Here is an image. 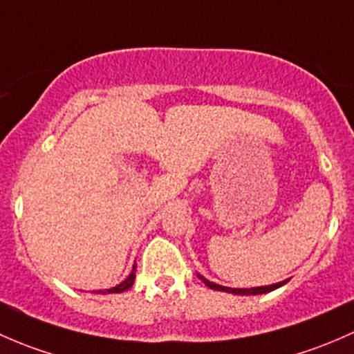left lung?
<instances>
[{"label": "left lung", "instance_id": "8db88e82", "mask_svg": "<svg viewBox=\"0 0 354 354\" xmlns=\"http://www.w3.org/2000/svg\"><path fill=\"white\" fill-rule=\"evenodd\" d=\"M199 278L203 279V283L206 285L207 288H211V290H216V291H227V293H233V295H262V293H268V291H272L276 290V288L286 285V281H281V283H276V285H271V286H257V288H228V286H221V285H214V283L207 281L206 278H203V276H199Z\"/></svg>", "mask_w": 354, "mask_h": 354}]
</instances>
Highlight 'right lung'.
Masks as SVG:
<instances>
[{
    "label": "right lung",
    "instance_id": "add662e5",
    "mask_svg": "<svg viewBox=\"0 0 354 354\" xmlns=\"http://www.w3.org/2000/svg\"><path fill=\"white\" fill-rule=\"evenodd\" d=\"M134 271H136V266H134V268H133V271H131V274L127 276L126 279H124V281L121 283V285H118V286L111 288V290H104V293H122V291L129 290V288L133 286V283H134V278H136V274H134Z\"/></svg>",
    "mask_w": 354,
    "mask_h": 354
}]
</instances>
